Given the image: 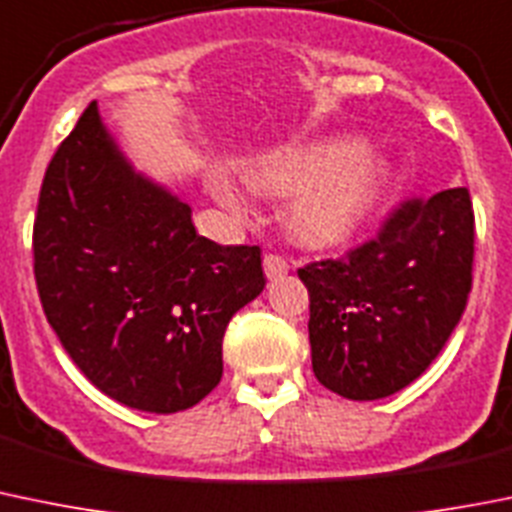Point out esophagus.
I'll list each match as a JSON object with an SVG mask.
<instances>
[{"instance_id": "34e87169", "label": "esophagus", "mask_w": 512, "mask_h": 512, "mask_svg": "<svg viewBox=\"0 0 512 512\" xmlns=\"http://www.w3.org/2000/svg\"><path fill=\"white\" fill-rule=\"evenodd\" d=\"M265 275L267 280H280L282 275H287V270H290V265H287L285 257L280 255H265Z\"/></svg>"}]
</instances>
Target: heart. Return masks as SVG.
Here are the masks:
<instances>
[{
	"label": "heart",
	"instance_id": "obj_1",
	"mask_svg": "<svg viewBox=\"0 0 512 512\" xmlns=\"http://www.w3.org/2000/svg\"><path fill=\"white\" fill-rule=\"evenodd\" d=\"M255 195L290 197L285 225L300 245L332 250L360 232L372 215L382 162L372 150L342 140L307 142L262 155L245 170ZM207 190L225 210L245 215L250 200L227 172L212 170Z\"/></svg>",
	"mask_w": 512,
	"mask_h": 512
}]
</instances>
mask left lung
I'll use <instances>...</instances> for the list:
<instances>
[{"label":"left lung","mask_w":512,"mask_h":512,"mask_svg":"<svg viewBox=\"0 0 512 512\" xmlns=\"http://www.w3.org/2000/svg\"><path fill=\"white\" fill-rule=\"evenodd\" d=\"M473 245V202L453 187L405 202L340 260L297 270L317 380L347 400L388 398L418 380L468 305Z\"/></svg>","instance_id":"left-lung-1"}]
</instances>
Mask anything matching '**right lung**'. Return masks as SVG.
I'll return each mask as SVG.
<instances>
[{"instance_id":"obj_1","label":"right lung","mask_w":512,"mask_h":512,"mask_svg":"<svg viewBox=\"0 0 512 512\" xmlns=\"http://www.w3.org/2000/svg\"><path fill=\"white\" fill-rule=\"evenodd\" d=\"M34 277L47 322L84 377L157 415L217 388L227 325L265 290L260 247L197 235L192 207L135 170L97 102L44 175Z\"/></svg>"}]
</instances>
